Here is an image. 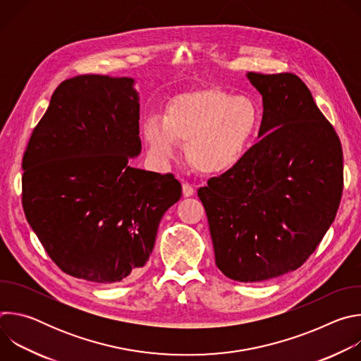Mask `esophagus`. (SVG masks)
I'll use <instances>...</instances> for the list:
<instances>
[{
  "label": "esophagus",
  "mask_w": 361,
  "mask_h": 361,
  "mask_svg": "<svg viewBox=\"0 0 361 361\" xmlns=\"http://www.w3.org/2000/svg\"><path fill=\"white\" fill-rule=\"evenodd\" d=\"M192 194H194V187H192L190 183L184 181V183H183V195H184V197H190V195H192Z\"/></svg>",
  "instance_id": "1"
}]
</instances>
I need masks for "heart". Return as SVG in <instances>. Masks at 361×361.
I'll return each mask as SVG.
<instances>
[{
  "instance_id": "heart-1",
  "label": "heart",
  "mask_w": 361,
  "mask_h": 361,
  "mask_svg": "<svg viewBox=\"0 0 361 361\" xmlns=\"http://www.w3.org/2000/svg\"><path fill=\"white\" fill-rule=\"evenodd\" d=\"M263 121V109L254 97L207 88L174 97L164 118L152 116L144 121L142 135L157 161L176 159L178 141H183L198 171L220 174L243 161Z\"/></svg>"
}]
</instances>
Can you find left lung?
Wrapping results in <instances>:
<instances>
[{
  "instance_id": "8db88e82",
  "label": "left lung",
  "mask_w": 361,
  "mask_h": 361,
  "mask_svg": "<svg viewBox=\"0 0 361 361\" xmlns=\"http://www.w3.org/2000/svg\"><path fill=\"white\" fill-rule=\"evenodd\" d=\"M263 95L264 135L235 167L198 188L216 264L241 283L298 269L336 219L343 149L307 85L291 73H248Z\"/></svg>"
}]
</instances>
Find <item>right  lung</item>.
Segmentation results:
<instances>
[{"label": "right lung", "mask_w": 361, "mask_h": 361, "mask_svg": "<svg viewBox=\"0 0 361 361\" xmlns=\"http://www.w3.org/2000/svg\"><path fill=\"white\" fill-rule=\"evenodd\" d=\"M138 120L133 78L77 75L57 87L31 134L23 209L51 260L73 277H134L181 197L173 174L130 167L141 151Z\"/></svg>", "instance_id": "1"}]
</instances>
